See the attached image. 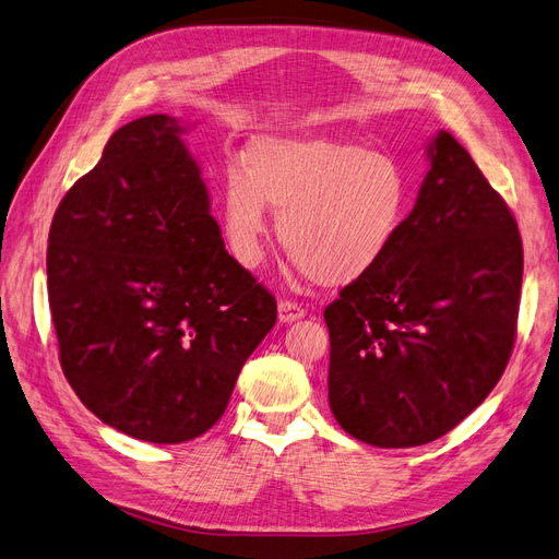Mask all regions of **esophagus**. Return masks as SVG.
<instances>
[{"label": "esophagus", "mask_w": 559, "mask_h": 559, "mask_svg": "<svg viewBox=\"0 0 559 559\" xmlns=\"http://www.w3.org/2000/svg\"><path fill=\"white\" fill-rule=\"evenodd\" d=\"M277 317L282 324H292V321H298L300 317H306V310H302L294 300H280Z\"/></svg>", "instance_id": "obj_1"}]
</instances>
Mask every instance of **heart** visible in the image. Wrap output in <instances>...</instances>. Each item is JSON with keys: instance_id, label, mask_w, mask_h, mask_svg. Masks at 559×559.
<instances>
[{"instance_id": "obj_1", "label": "heart", "mask_w": 559, "mask_h": 559, "mask_svg": "<svg viewBox=\"0 0 559 559\" xmlns=\"http://www.w3.org/2000/svg\"><path fill=\"white\" fill-rule=\"evenodd\" d=\"M267 207L300 273L324 286L368 275L408 214V179L384 151L329 138H259L222 177V226L240 265L263 263Z\"/></svg>"}]
</instances>
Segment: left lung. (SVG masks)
<instances>
[{
    "label": "left lung",
    "mask_w": 559,
    "mask_h": 559,
    "mask_svg": "<svg viewBox=\"0 0 559 559\" xmlns=\"http://www.w3.org/2000/svg\"><path fill=\"white\" fill-rule=\"evenodd\" d=\"M427 154L392 249L324 310L331 413L378 448L425 445L454 429L492 392L515 343V218L450 132Z\"/></svg>",
    "instance_id": "obj_1"
}]
</instances>
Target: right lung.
I'll return each mask as SVG.
<instances>
[{
	"label": "right lung",
	"instance_id": "add662e5",
	"mask_svg": "<svg viewBox=\"0 0 559 559\" xmlns=\"http://www.w3.org/2000/svg\"><path fill=\"white\" fill-rule=\"evenodd\" d=\"M179 118L118 128L56 210L46 275L60 366L105 425L148 443L212 429L277 302L226 251Z\"/></svg>",
	"mask_w": 559,
	"mask_h": 559
}]
</instances>
